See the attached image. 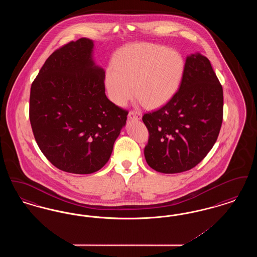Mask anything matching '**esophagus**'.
<instances>
[{
    "label": "esophagus",
    "mask_w": 257,
    "mask_h": 257,
    "mask_svg": "<svg viewBox=\"0 0 257 257\" xmlns=\"http://www.w3.org/2000/svg\"><path fill=\"white\" fill-rule=\"evenodd\" d=\"M128 117L131 119H141L142 112L140 110H130L128 113Z\"/></svg>",
    "instance_id": "34e87169"
}]
</instances>
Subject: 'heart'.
<instances>
[{
	"label": "heart",
	"mask_w": 257,
	"mask_h": 257,
	"mask_svg": "<svg viewBox=\"0 0 257 257\" xmlns=\"http://www.w3.org/2000/svg\"><path fill=\"white\" fill-rule=\"evenodd\" d=\"M182 57L169 48L151 43H140L123 49L106 74L110 99L125 105L135 94L149 109H157L176 94L182 78ZM135 86L133 87V86Z\"/></svg>",
	"instance_id": "b5f03b06"
}]
</instances>
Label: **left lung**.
<instances>
[{
    "mask_svg": "<svg viewBox=\"0 0 257 257\" xmlns=\"http://www.w3.org/2000/svg\"><path fill=\"white\" fill-rule=\"evenodd\" d=\"M222 115V86L210 61L198 53L187 57L176 94L143 116L149 133L145 147L148 166L163 173L195 168L215 145Z\"/></svg>",
    "mask_w": 257,
    "mask_h": 257,
    "instance_id": "1",
    "label": "left lung"
}]
</instances>
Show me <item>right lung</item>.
Here are the masks:
<instances>
[{"mask_svg": "<svg viewBox=\"0 0 257 257\" xmlns=\"http://www.w3.org/2000/svg\"><path fill=\"white\" fill-rule=\"evenodd\" d=\"M80 38L50 55L31 86L30 121L44 156L61 171L88 174L109 161L128 110L105 94V72Z\"/></svg>", "mask_w": 257, "mask_h": 257, "instance_id": "right-lung-1", "label": "right lung"}]
</instances>
